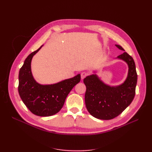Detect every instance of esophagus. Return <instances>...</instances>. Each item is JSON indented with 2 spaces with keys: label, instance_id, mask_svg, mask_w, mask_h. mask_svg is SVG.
<instances>
[{
  "label": "esophagus",
  "instance_id": "34e87169",
  "mask_svg": "<svg viewBox=\"0 0 152 152\" xmlns=\"http://www.w3.org/2000/svg\"><path fill=\"white\" fill-rule=\"evenodd\" d=\"M87 75H88V73H87V72L81 73V79H84Z\"/></svg>",
  "mask_w": 152,
  "mask_h": 152
}]
</instances>
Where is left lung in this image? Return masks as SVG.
I'll use <instances>...</instances> for the list:
<instances>
[{
    "mask_svg": "<svg viewBox=\"0 0 152 152\" xmlns=\"http://www.w3.org/2000/svg\"><path fill=\"white\" fill-rule=\"evenodd\" d=\"M116 47L124 49L119 45ZM127 63L128 73L126 80L120 85L112 86L104 82L93 71V74L84 79L86 86L85 103L87 111L94 117L102 120H110L120 115L129 106L135 96L137 75L133 58L126 52L118 56Z\"/></svg>",
    "mask_w": 152,
    "mask_h": 152,
    "instance_id": "left-lung-1",
    "label": "left lung"
}]
</instances>
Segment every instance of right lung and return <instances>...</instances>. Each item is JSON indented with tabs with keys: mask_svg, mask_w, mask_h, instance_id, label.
Segmentation results:
<instances>
[{
	"mask_svg": "<svg viewBox=\"0 0 152 152\" xmlns=\"http://www.w3.org/2000/svg\"><path fill=\"white\" fill-rule=\"evenodd\" d=\"M43 46L29 54L19 72L18 92L30 111L40 117L53 115L60 111L68 94L80 80V75L53 84H40L32 75L31 62L34 55Z\"/></svg>",
	"mask_w": 152,
	"mask_h": 152,
	"instance_id": "1",
	"label": "right lung"
}]
</instances>
